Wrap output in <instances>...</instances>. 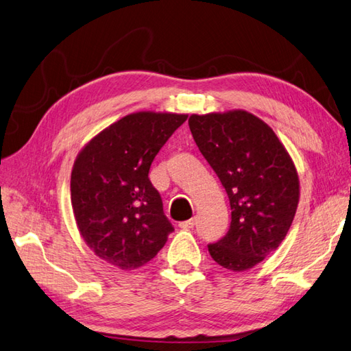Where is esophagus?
Wrapping results in <instances>:
<instances>
[{
  "label": "esophagus",
  "mask_w": 351,
  "mask_h": 351,
  "mask_svg": "<svg viewBox=\"0 0 351 351\" xmlns=\"http://www.w3.org/2000/svg\"><path fill=\"white\" fill-rule=\"evenodd\" d=\"M195 223H197L195 217H191V219H188V221H183V222L178 223V227L183 228V230H191V228L195 227Z\"/></svg>",
  "instance_id": "obj_1"
}]
</instances>
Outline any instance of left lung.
Returning a JSON list of instances; mask_svg holds the SVG:
<instances>
[{"label":"left lung","instance_id":"obj_1","mask_svg":"<svg viewBox=\"0 0 351 351\" xmlns=\"http://www.w3.org/2000/svg\"><path fill=\"white\" fill-rule=\"evenodd\" d=\"M201 154L219 177L231 207L228 232L208 252L219 266L254 267L281 245L299 202L295 168L275 132L246 111L191 115Z\"/></svg>","mask_w":351,"mask_h":351}]
</instances>
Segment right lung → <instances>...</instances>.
Instances as JSON below:
<instances>
[{"label": "right lung", "mask_w": 351, "mask_h": 351, "mask_svg": "<svg viewBox=\"0 0 351 351\" xmlns=\"http://www.w3.org/2000/svg\"><path fill=\"white\" fill-rule=\"evenodd\" d=\"M186 119L184 114H130L77 154L70 180L77 228L85 243L112 266H143L174 231L149 171Z\"/></svg>", "instance_id": "obj_1"}]
</instances>
